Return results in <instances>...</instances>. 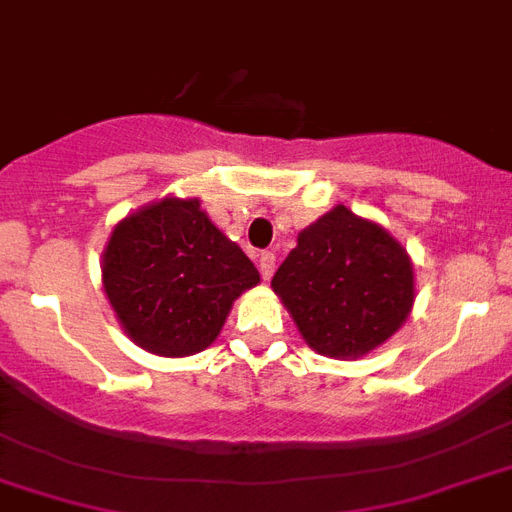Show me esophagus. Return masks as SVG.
Segmentation results:
<instances>
[{"mask_svg":"<svg viewBox=\"0 0 512 512\" xmlns=\"http://www.w3.org/2000/svg\"><path fill=\"white\" fill-rule=\"evenodd\" d=\"M257 268H260L263 278L268 281V278L273 276V270H276V255H273V252H260V257H257Z\"/></svg>","mask_w":512,"mask_h":512,"instance_id":"esophagus-1","label":"esophagus"}]
</instances>
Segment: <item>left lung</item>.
Segmentation results:
<instances>
[{"label": "left lung", "mask_w": 512, "mask_h": 512, "mask_svg": "<svg viewBox=\"0 0 512 512\" xmlns=\"http://www.w3.org/2000/svg\"><path fill=\"white\" fill-rule=\"evenodd\" d=\"M315 352L355 360L407 321L413 263L386 228L336 205L297 236L270 281Z\"/></svg>", "instance_id": "1"}]
</instances>
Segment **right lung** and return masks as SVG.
Instances as JSON below:
<instances>
[{"mask_svg":"<svg viewBox=\"0 0 512 512\" xmlns=\"http://www.w3.org/2000/svg\"><path fill=\"white\" fill-rule=\"evenodd\" d=\"M102 284L141 350L186 357L218 339L234 299L260 284V273L199 199L165 197L115 226Z\"/></svg>","mask_w":512,"mask_h":512,"instance_id":"1","label":"right lung"}]
</instances>
